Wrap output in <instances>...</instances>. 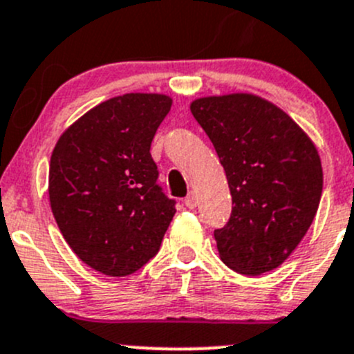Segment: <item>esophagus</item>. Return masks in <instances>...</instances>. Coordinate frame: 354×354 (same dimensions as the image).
Masks as SVG:
<instances>
[{
  "mask_svg": "<svg viewBox=\"0 0 354 354\" xmlns=\"http://www.w3.org/2000/svg\"><path fill=\"white\" fill-rule=\"evenodd\" d=\"M198 201H197V195L195 194H188L187 198H185V205H187L188 209H195L197 207Z\"/></svg>",
  "mask_w": 354,
  "mask_h": 354,
  "instance_id": "esophagus-1",
  "label": "esophagus"
}]
</instances>
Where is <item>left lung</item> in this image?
<instances>
[{
  "mask_svg": "<svg viewBox=\"0 0 354 354\" xmlns=\"http://www.w3.org/2000/svg\"><path fill=\"white\" fill-rule=\"evenodd\" d=\"M214 145L232 194V214L214 230L223 263L261 275L299 245L320 204L324 173L306 133L277 105L233 93L192 102Z\"/></svg>",
  "mask_w": 354,
  "mask_h": 354,
  "instance_id": "left-lung-1",
  "label": "left lung"
}]
</instances>
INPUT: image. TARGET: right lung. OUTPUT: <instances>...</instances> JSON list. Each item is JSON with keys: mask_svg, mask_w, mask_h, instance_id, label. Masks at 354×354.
<instances>
[{"mask_svg": "<svg viewBox=\"0 0 354 354\" xmlns=\"http://www.w3.org/2000/svg\"><path fill=\"white\" fill-rule=\"evenodd\" d=\"M171 104L157 93L111 98L65 129L51 153L55 221L75 256L104 275H131L149 263L176 212L150 156Z\"/></svg>", "mask_w": 354, "mask_h": 354, "instance_id": "right-lung-1", "label": "right lung"}]
</instances>
